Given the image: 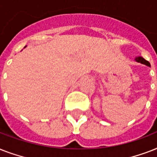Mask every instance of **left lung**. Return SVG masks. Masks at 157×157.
<instances>
[{"mask_svg":"<svg viewBox=\"0 0 157 157\" xmlns=\"http://www.w3.org/2000/svg\"><path fill=\"white\" fill-rule=\"evenodd\" d=\"M135 61L138 62V63H142V64H145V65H147V66L151 67V65H150V63H149L148 61L145 60V59H144V58L141 56L136 57V58H135Z\"/></svg>","mask_w":157,"mask_h":157,"instance_id":"1","label":"left lung"}]
</instances>
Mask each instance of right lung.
I'll use <instances>...</instances> for the list:
<instances>
[{"label":"right lung","instance_id":"obj_1","mask_svg":"<svg viewBox=\"0 0 157 157\" xmlns=\"http://www.w3.org/2000/svg\"><path fill=\"white\" fill-rule=\"evenodd\" d=\"M25 47H26V46H25ZM25 47H24V48H25Z\"/></svg>","mask_w":157,"mask_h":157}]
</instances>
